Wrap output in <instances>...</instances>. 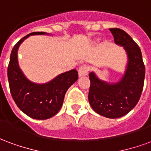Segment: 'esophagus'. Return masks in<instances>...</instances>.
<instances>
[{
    "label": "esophagus",
    "instance_id": "1",
    "mask_svg": "<svg viewBox=\"0 0 151 151\" xmlns=\"http://www.w3.org/2000/svg\"><path fill=\"white\" fill-rule=\"evenodd\" d=\"M89 71V68L86 65H82L78 69V75L79 77H82V76L87 75Z\"/></svg>",
    "mask_w": 151,
    "mask_h": 151
}]
</instances>
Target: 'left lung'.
I'll list each match as a JSON object with an SVG mask.
<instances>
[{"label":"left lung","instance_id":"1","mask_svg":"<svg viewBox=\"0 0 151 151\" xmlns=\"http://www.w3.org/2000/svg\"><path fill=\"white\" fill-rule=\"evenodd\" d=\"M117 45L124 47L128 56L126 70L116 83L103 81L90 73L89 103L93 110L103 116L116 119L129 113L139 101L145 79L142 52L132 38L119 28L109 29Z\"/></svg>","mask_w":151,"mask_h":151}]
</instances>
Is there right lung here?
Returning <instances> with one entry per match:
<instances>
[{
	"label": "right lung",
	"mask_w": 151,
	"mask_h": 151,
	"mask_svg": "<svg viewBox=\"0 0 151 151\" xmlns=\"http://www.w3.org/2000/svg\"><path fill=\"white\" fill-rule=\"evenodd\" d=\"M35 35L48 34L32 32L19 40L12 49L7 74L10 93L19 109L33 119L46 120L60 110L66 91L78 80V73L76 69H72L43 84L27 78L18 65V50L26 39Z\"/></svg>",
	"instance_id": "add662e5"
}]
</instances>
